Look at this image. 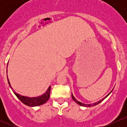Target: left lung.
<instances>
[{"mask_svg": "<svg viewBox=\"0 0 127 127\" xmlns=\"http://www.w3.org/2000/svg\"><path fill=\"white\" fill-rule=\"evenodd\" d=\"M112 91H113V90H112ZM112 91H111V92H112ZM111 92H110L109 94L108 95H107V96H105V97H104V98H103L102 100H99V101H98V102H97L94 103V104H83V103L80 102L78 101V100H76V98H75V97H74L73 95H72V99H73V100H74V102H76L77 103V104H79V105H82V106H84V107H91V106H94V105H97V104H99V103L101 102L102 101V100L104 99V98H106V97H107V96H108V95H109V94H111Z\"/></svg>", "mask_w": 127, "mask_h": 127, "instance_id": "left-lung-1", "label": "left lung"}]
</instances>
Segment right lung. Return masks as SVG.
Masks as SVG:
<instances>
[{
  "label": "right lung",
  "instance_id": "1",
  "mask_svg": "<svg viewBox=\"0 0 127 127\" xmlns=\"http://www.w3.org/2000/svg\"><path fill=\"white\" fill-rule=\"evenodd\" d=\"M7 65H8V63H7ZM7 81H8V83L10 87L12 89L13 88L11 86L10 83L9 81L8 77H7ZM50 91H51V86H49L48 89L47 90L46 92L43 95L37 97H25V96H22V95H19L18 94L15 93L14 92H13L15 94L16 96L19 98V100H20V101L22 102L23 104L28 105V106H30V107H34V106L42 105V104H44V103L48 101L49 98H50Z\"/></svg>",
  "mask_w": 127,
  "mask_h": 127
}]
</instances>
